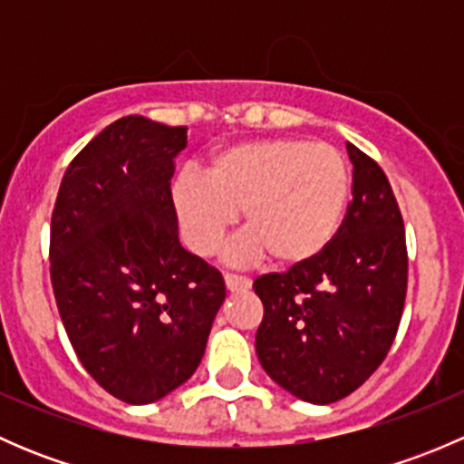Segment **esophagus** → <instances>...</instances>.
I'll return each mask as SVG.
<instances>
[{
    "label": "esophagus",
    "instance_id": "34e87169",
    "mask_svg": "<svg viewBox=\"0 0 464 464\" xmlns=\"http://www.w3.org/2000/svg\"><path fill=\"white\" fill-rule=\"evenodd\" d=\"M224 285L231 294L237 292H246L251 287V280L245 278V276H233V274H224Z\"/></svg>",
    "mask_w": 464,
    "mask_h": 464
}]
</instances>
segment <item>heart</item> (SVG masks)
Returning <instances> with one entry per match:
<instances>
[{
    "label": "heart",
    "mask_w": 464,
    "mask_h": 464,
    "mask_svg": "<svg viewBox=\"0 0 464 464\" xmlns=\"http://www.w3.org/2000/svg\"><path fill=\"white\" fill-rule=\"evenodd\" d=\"M190 251L213 256L242 210L246 233L227 251L233 265L274 258L278 266L316 260L339 233L350 170L330 143L251 139L218 150L208 172L184 170L170 188Z\"/></svg>",
    "instance_id": "b5f03b06"
}]
</instances>
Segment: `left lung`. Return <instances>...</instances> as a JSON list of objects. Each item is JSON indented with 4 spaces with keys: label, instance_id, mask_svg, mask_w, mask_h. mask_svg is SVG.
<instances>
[{
    "label": "left lung",
    "instance_id": "left-lung-1",
    "mask_svg": "<svg viewBox=\"0 0 464 464\" xmlns=\"http://www.w3.org/2000/svg\"><path fill=\"white\" fill-rule=\"evenodd\" d=\"M353 202L332 245L287 274L256 278L265 305L256 353L294 397L332 404L357 391L386 359L400 327L409 258L404 222L382 168L357 145Z\"/></svg>",
    "mask_w": 464,
    "mask_h": 464
}]
</instances>
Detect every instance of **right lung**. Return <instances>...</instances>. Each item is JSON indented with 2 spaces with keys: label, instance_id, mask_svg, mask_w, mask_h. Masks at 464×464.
<instances>
[{
  "label": "right lung",
  "instance_id": "obj_1",
  "mask_svg": "<svg viewBox=\"0 0 464 464\" xmlns=\"http://www.w3.org/2000/svg\"><path fill=\"white\" fill-rule=\"evenodd\" d=\"M186 143V128L114 121L67 168L51 218L60 319L85 371L128 404L190 379L227 296L179 242L170 179Z\"/></svg>",
  "mask_w": 464,
  "mask_h": 464
}]
</instances>
